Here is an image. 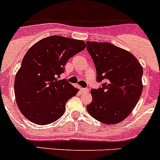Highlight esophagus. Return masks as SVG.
Returning a JSON list of instances; mask_svg holds the SVG:
<instances>
[{
	"instance_id": "obj_1",
	"label": "esophagus",
	"mask_w": 160,
	"mask_h": 160,
	"mask_svg": "<svg viewBox=\"0 0 160 160\" xmlns=\"http://www.w3.org/2000/svg\"><path fill=\"white\" fill-rule=\"evenodd\" d=\"M82 91L83 93H88L89 92V89L87 88H82Z\"/></svg>"
}]
</instances>
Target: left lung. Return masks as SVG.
Wrapping results in <instances>:
<instances>
[{"mask_svg":"<svg viewBox=\"0 0 160 160\" xmlns=\"http://www.w3.org/2000/svg\"><path fill=\"white\" fill-rule=\"evenodd\" d=\"M87 49L95 65L97 81H105L102 87L90 90L93 100L87 111L102 123H118L140 98L142 66L132 53L110 42H87Z\"/></svg>","mask_w":160,"mask_h":160,"instance_id":"8db88e82","label":"left lung"}]
</instances>
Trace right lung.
I'll return each mask as SVG.
<instances>
[{
	"label": "right lung",
	"instance_id": "right-lung-1",
	"mask_svg": "<svg viewBox=\"0 0 160 160\" xmlns=\"http://www.w3.org/2000/svg\"><path fill=\"white\" fill-rule=\"evenodd\" d=\"M85 48L83 41L53 35L28 49L14 81L17 104L28 120L46 125L62 116L66 102L79 90L58 78L67 61Z\"/></svg>",
	"mask_w": 160,
	"mask_h": 160
}]
</instances>
